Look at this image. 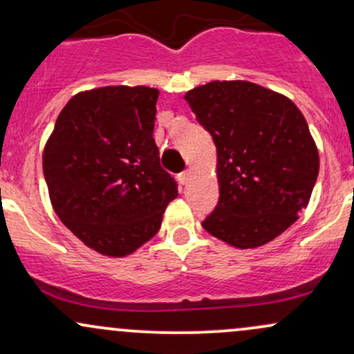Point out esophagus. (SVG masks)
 Wrapping results in <instances>:
<instances>
[{"instance_id":"34e87169","label":"esophagus","mask_w":354,"mask_h":354,"mask_svg":"<svg viewBox=\"0 0 354 354\" xmlns=\"http://www.w3.org/2000/svg\"><path fill=\"white\" fill-rule=\"evenodd\" d=\"M191 174H193V173H191V169H185V171L180 173V176H178V178H180V183L186 185V183L191 180Z\"/></svg>"}]
</instances>
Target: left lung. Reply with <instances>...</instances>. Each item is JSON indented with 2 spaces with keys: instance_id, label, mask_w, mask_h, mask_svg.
<instances>
[{
  "instance_id": "left-lung-1",
  "label": "left lung",
  "mask_w": 354,
  "mask_h": 354,
  "mask_svg": "<svg viewBox=\"0 0 354 354\" xmlns=\"http://www.w3.org/2000/svg\"><path fill=\"white\" fill-rule=\"evenodd\" d=\"M216 146L219 201L203 228L248 250L273 241L310 203L319 154L290 98L250 81H211L185 95Z\"/></svg>"
}]
</instances>
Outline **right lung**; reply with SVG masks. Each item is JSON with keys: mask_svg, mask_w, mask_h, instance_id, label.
Returning a JSON list of instances; mask_svg holds the SVG:
<instances>
[{"mask_svg": "<svg viewBox=\"0 0 354 354\" xmlns=\"http://www.w3.org/2000/svg\"><path fill=\"white\" fill-rule=\"evenodd\" d=\"M158 96L156 88L124 84L81 91L44 145L53 209L84 246L109 258L149 241L178 196L153 138Z\"/></svg>", "mask_w": 354, "mask_h": 354, "instance_id": "obj_1", "label": "right lung"}]
</instances>
